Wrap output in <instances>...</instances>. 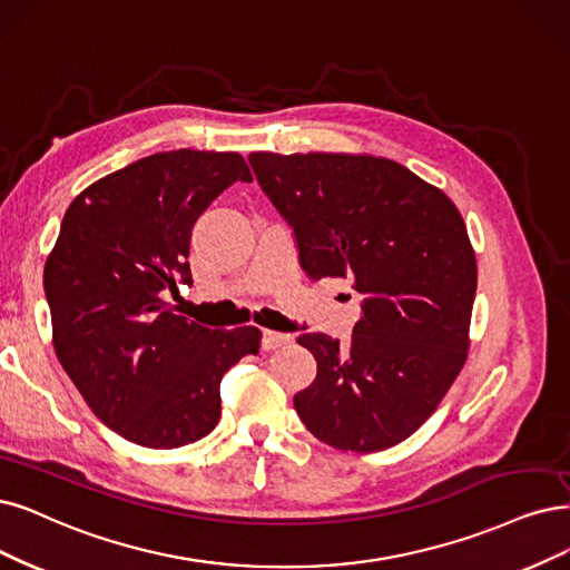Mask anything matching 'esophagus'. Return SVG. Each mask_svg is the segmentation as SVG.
Masks as SVG:
<instances>
[{
  "mask_svg": "<svg viewBox=\"0 0 570 570\" xmlns=\"http://www.w3.org/2000/svg\"><path fill=\"white\" fill-rule=\"evenodd\" d=\"M293 341L291 333H277V331H263V350H277Z\"/></svg>",
  "mask_w": 570,
  "mask_h": 570,
  "instance_id": "obj_1",
  "label": "esophagus"
}]
</instances>
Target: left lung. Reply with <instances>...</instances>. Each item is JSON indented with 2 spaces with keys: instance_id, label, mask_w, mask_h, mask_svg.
Returning <instances> with one entry per match:
<instances>
[{
  "instance_id": "obj_1",
  "label": "left lung",
  "mask_w": 570,
  "mask_h": 570,
  "mask_svg": "<svg viewBox=\"0 0 570 570\" xmlns=\"http://www.w3.org/2000/svg\"><path fill=\"white\" fill-rule=\"evenodd\" d=\"M265 195L296 232L309 279L354 282L362 317L347 345L298 343L317 360L293 396L324 444L373 453L411 436L468 362L476 258L458 206L385 157L250 153Z\"/></svg>"
}]
</instances>
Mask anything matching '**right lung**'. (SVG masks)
Here are the masks:
<instances>
[{"mask_svg":"<svg viewBox=\"0 0 570 570\" xmlns=\"http://www.w3.org/2000/svg\"><path fill=\"white\" fill-rule=\"evenodd\" d=\"M235 180H253L239 153H157L81 189L60 223L45 265L53 350L89 409L134 444L206 436L223 375L261 350V328L210 331L164 301L193 282V227Z\"/></svg>","mask_w":570,"mask_h":570,"instance_id":"add662e5","label":"right lung"}]
</instances>
